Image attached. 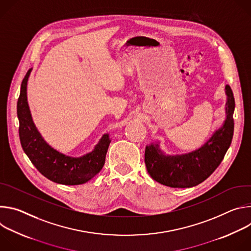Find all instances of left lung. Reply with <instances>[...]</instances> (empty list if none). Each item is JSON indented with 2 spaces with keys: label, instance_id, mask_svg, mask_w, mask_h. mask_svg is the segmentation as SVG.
<instances>
[{
  "label": "left lung",
  "instance_id": "8db88e82",
  "mask_svg": "<svg viewBox=\"0 0 251 251\" xmlns=\"http://www.w3.org/2000/svg\"><path fill=\"white\" fill-rule=\"evenodd\" d=\"M226 118L204 144L196 151L183 155H165L159 144L146 146L145 164L152 178L171 188H191L198 186L216 171L231 144L234 122V98L231 88L226 85Z\"/></svg>",
  "mask_w": 251,
  "mask_h": 251
}]
</instances>
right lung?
<instances>
[{
	"instance_id": "right-lung-1",
	"label": "right lung",
	"mask_w": 251,
	"mask_h": 251,
	"mask_svg": "<svg viewBox=\"0 0 251 251\" xmlns=\"http://www.w3.org/2000/svg\"><path fill=\"white\" fill-rule=\"evenodd\" d=\"M31 68L22 81L17 113L20 122L19 134L24 152L33 166L49 180L68 186L82 185L95 176L103 168L110 144L108 134H104L94 150L82 157L66 156L51 148L35 127L26 97V85Z\"/></svg>"
}]
</instances>
